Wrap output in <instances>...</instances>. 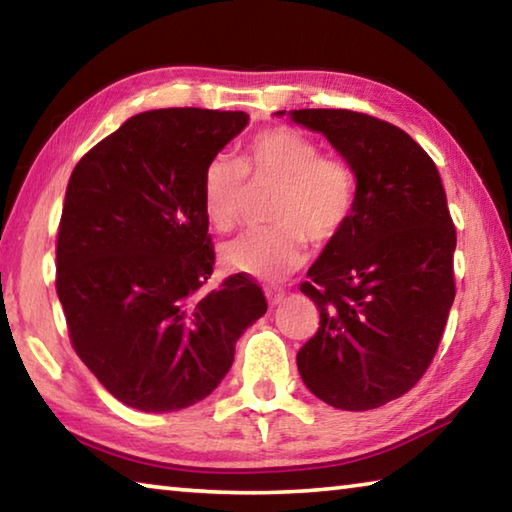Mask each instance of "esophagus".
Wrapping results in <instances>:
<instances>
[{
    "instance_id": "1",
    "label": "esophagus",
    "mask_w": 512,
    "mask_h": 512,
    "mask_svg": "<svg viewBox=\"0 0 512 512\" xmlns=\"http://www.w3.org/2000/svg\"><path fill=\"white\" fill-rule=\"evenodd\" d=\"M264 293H266V300L271 302V305H277V302H282V298H284V289H280V287H264Z\"/></svg>"
}]
</instances>
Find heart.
Wrapping results in <instances>:
<instances>
[{"label": "heart", "mask_w": 512, "mask_h": 512, "mask_svg": "<svg viewBox=\"0 0 512 512\" xmlns=\"http://www.w3.org/2000/svg\"><path fill=\"white\" fill-rule=\"evenodd\" d=\"M273 189L266 219L273 225L246 232L221 248L223 264L262 280H282L305 259L307 239L327 244L341 235L357 207V171L339 153L298 128L257 133L239 160L216 155L203 171V207L219 232L235 230L250 189Z\"/></svg>", "instance_id": "heart-1"}]
</instances>
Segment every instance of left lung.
Masks as SVG:
<instances>
[{
  "mask_svg": "<svg viewBox=\"0 0 512 512\" xmlns=\"http://www.w3.org/2000/svg\"><path fill=\"white\" fill-rule=\"evenodd\" d=\"M357 171V207L309 268L300 291L320 311L298 370L343 411L393 402L436 357L456 296V228L443 180L402 128L366 112L291 110Z\"/></svg>",
  "mask_w": 512,
  "mask_h": 512,
  "instance_id": "left-lung-1",
  "label": "left lung"
}]
</instances>
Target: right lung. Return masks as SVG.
<instances>
[{"instance_id": "right-lung-1", "label": "right lung", "mask_w": 512, "mask_h": 512, "mask_svg": "<svg viewBox=\"0 0 512 512\" xmlns=\"http://www.w3.org/2000/svg\"><path fill=\"white\" fill-rule=\"evenodd\" d=\"M248 124L241 110L135 115L76 162L56 241L69 341L103 388L146 413L201 402L266 311L246 273L214 271L203 171Z\"/></svg>"}]
</instances>
